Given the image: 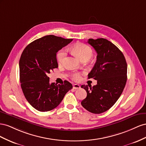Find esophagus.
I'll use <instances>...</instances> for the list:
<instances>
[{"label": "esophagus", "mask_w": 146, "mask_h": 146, "mask_svg": "<svg viewBox=\"0 0 146 146\" xmlns=\"http://www.w3.org/2000/svg\"><path fill=\"white\" fill-rule=\"evenodd\" d=\"M81 87V86L79 85V84H73V88L74 89H79Z\"/></svg>", "instance_id": "esophagus-1"}]
</instances>
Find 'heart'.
<instances>
[{
  "label": "heart",
  "instance_id": "obj_1",
  "mask_svg": "<svg viewBox=\"0 0 146 146\" xmlns=\"http://www.w3.org/2000/svg\"><path fill=\"white\" fill-rule=\"evenodd\" d=\"M73 51L80 57L81 60L83 59H89L93 56V51L89 46L84 43H77L74 44L72 47ZM66 55V51L65 49H62L57 52L56 58L59 64H62L65 59ZM81 73L75 72L72 74V78L73 80L78 81L80 79Z\"/></svg>",
  "mask_w": 146,
  "mask_h": 146
}]
</instances>
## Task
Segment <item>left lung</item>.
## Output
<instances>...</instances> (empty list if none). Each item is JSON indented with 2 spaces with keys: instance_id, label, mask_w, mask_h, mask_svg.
<instances>
[{
  "instance_id": "left-lung-1",
  "label": "left lung",
  "mask_w": 146,
  "mask_h": 146,
  "mask_svg": "<svg viewBox=\"0 0 146 146\" xmlns=\"http://www.w3.org/2000/svg\"><path fill=\"white\" fill-rule=\"evenodd\" d=\"M87 42L97 53L88 78L97 80V84L81 86L87 92L81 105L92 113L100 114L110 109L121 95L127 80V64L123 53L111 41L90 38Z\"/></svg>"
}]
</instances>
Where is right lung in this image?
Listing matches in <instances>:
<instances>
[{
    "instance_id": "1",
    "label": "right lung",
    "mask_w": 146,
    "mask_h": 146,
    "mask_svg": "<svg viewBox=\"0 0 146 146\" xmlns=\"http://www.w3.org/2000/svg\"><path fill=\"white\" fill-rule=\"evenodd\" d=\"M72 40L49 35L32 41L24 49L19 63L21 87L27 102L36 110L54 109L73 88L67 81L62 84H51L48 76L58 67L57 52Z\"/></svg>"
}]
</instances>
